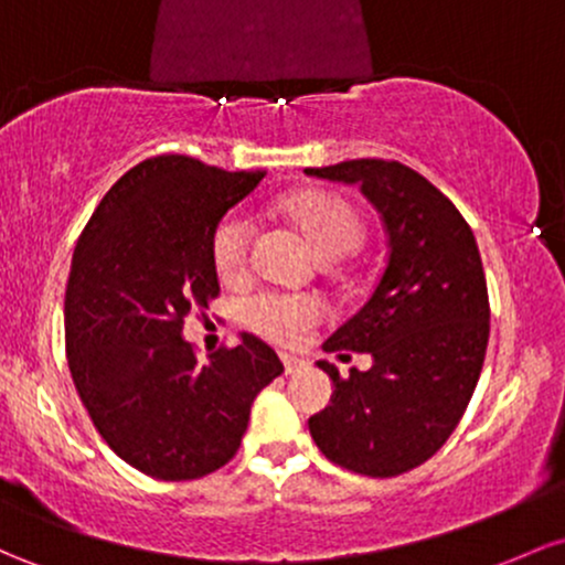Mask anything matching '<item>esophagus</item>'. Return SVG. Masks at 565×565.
Returning a JSON list of instances; mask_svg holds the SVG:
<instances>
[{
    "label": "esophagus",
    "mask_w": 565,
    "mask_h": 565,
    "mask_svg": "<svg viewBox=\"0 0 565 565\" xmlns=\"http://www.w3.org/2000/svg\"><path fill=\"white\" fill-rule=\"evenodd\" d=\"M281 362H284V373L287 375H300L302 370H308L306 359L292 356V353H281Z\"/></svg>",
    "instance_id": "1"
}]
</instances>
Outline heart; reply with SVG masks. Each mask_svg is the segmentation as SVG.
I'll return each mask as SVG.
<instances>
[{
  "label": "heart",
  "mask_w": 565,
  "mask_h": 565,
  "mask_svg": "<svg viewBox=\"0 0 565 565\" xmlns=\"http://www.w3.org/2000/svg\"><path fill=\"white\" fill-rule=\"evenodd\" d=\"M292 225L308 238L321 259L349 257L362 246L364 222L345 198L330 192H302L284 206ZM252 246V225L241 212H231L216 222L212 233V257L216 270L235 278L246 270ZM324 308L308 295H259L246 302V321L276 343H302L319 324Z\"/></svg>",
  "instance_id": "obj_1"
}]
</instances>
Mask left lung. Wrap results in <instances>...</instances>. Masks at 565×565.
I'll list each match as a JSON object with an SVG mask.
<instances>
[{
    "mask_svg": "<svg viewBox=\"0 0 565 565\" xmlns=\"http://www.w3.org/2000/svg\"><path fill=\"white\" fill-rule=\"evenodd\" d=\"M308 177L356 184L381 214L388 259L370 300L324 340V351L373 356L340 377L330 405L308 418L338 467L396 477L437 454L467 411L488 349V289L480 249L458 209L396 160H345Z\"/></svg>",
    "mask_w": 565,
    "mask_h": 565,
    "instance_id": "8db88e82",
    "label": "left lung"
}]
</instances>
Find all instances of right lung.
<instances>
[{
  "instance_id": "1",
  "label": "right lung",
  "mask_w": 565,
  "mask_h": 565,
  "mask_svg": "<svg viewBox=\"0 0 565 565\" xmlns=\"http://www.w3.org/2000/svg\"><path fill=\"white\" fill-rule=\"evenodd\" d=\"M263 173L160 154L102 198L72 257L66 356L93 426L126 463L158 480L225 467L254 396L284 373L268 343L241 332L198 362L184 319L220 295L212 233Z\"/></svg>"
}]
</instances>
